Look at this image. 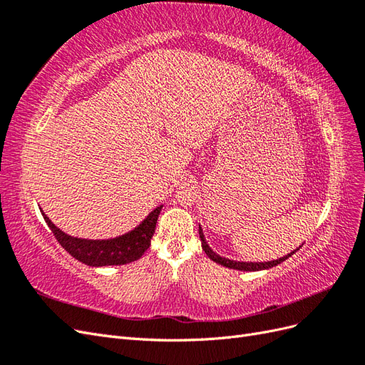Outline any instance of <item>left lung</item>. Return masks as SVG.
<instances>
[{"label": "left lung", "instance_id": "left-lung-1", "mask_svg": "<svg viewBox=\"0 0 365 365\" xmlns=\"http://www.w3.org/2000/svg\"><path fill=\"white\" fill-rule=\"evenodd\" d=\"M200 237H201L202 250L205 251V254H207V256H208L210 259H212V260L216 262V263H219V264H224V267H227V268L239 269V271H260V269H268V268H272V267H277L279 263L284 262L286 259L291 257L295 251H298V248H297L295 251L289 252L288 256H284V257L277 259V260H272V262H264V263H263V262H260V263H257V262H256V263H252V262H235V260H228V259L220 257V256H217L216 252L212 251V248H210V247L207 245V242H205V239H204L201 227H200Z\"/></svg>", "mask_w": 365, "mask_h": 365}]
</instances>
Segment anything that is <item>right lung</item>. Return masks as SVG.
Segmentation results:
<instances>
[{
    "mask_svg": "<svg viewBox=\"0 0 365 365\" xmlns=\"http://www.w3.org/2000/svg\"><path fill=\"white\" fill-rule=\"evenodd\" d=\"M161 205L143 220L130 233L109 240H86L65 235L51 220L42 213L51 233L61 247L70 252L74 259L90 267H108V264H125L140 259L150 247V239L155 233L157 219Z\"/></svg>",
    "mask_w": 365,
    "mask_h": 365,
    "instance_id": "1",
    "label": "right lung"
}]
</instances>
